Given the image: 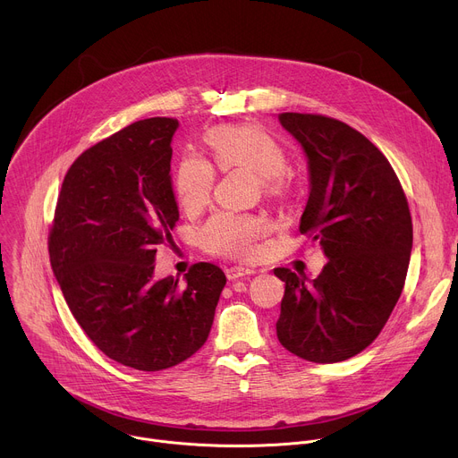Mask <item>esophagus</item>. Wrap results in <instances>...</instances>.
Returning <instances> with one entry per match:
<instances>
[{
  "label": "esophagus",
  "mask_w": 458,
  "mask_h": 458,
  "mask_svg": "<svg viewBox=\"0 0 458 458\" xmlns=\"http://www.w3.org/2000/svg\"><path fill=\"white\" fill-rule=\"evenodd\" d=\"M251 274H253V270L242 268V267H232V268L226 270V277H228L230 281H237V279H242V277L251 276Z\"/></svg>",
  "instance_id": "1"
}]
</instances>
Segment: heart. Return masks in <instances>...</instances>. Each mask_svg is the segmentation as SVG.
<instances>
[{"mask_svg": "<svg viewBox=\"0 0 458 458\" xmlns=\"http://www.w3.org/2000/svg\"><path fill=\"white\" fill-rule=\"evenodd\" d=\"M214 161L221 170L248 168L255 172L260 186L270 198H288L292 179L286 174V152L277 140L263 128L251 124L216 126L207 134ZM216 184L214 165L198 154H186L174 175V191L179 207L186 214L201 212L212 199ZM270 232L263 217L219 212L199 230L201 246L232 259H251L259 242Z\"/></svg>", "mask_w": 458, "mask_h": 458, "instance_id": "heart-1", "label": "heart"}]
</instances>
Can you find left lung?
<instances>
[{
	"label": "left lung",
	"mask_w": 458,
	"mask_h": 458,
	"mask_svg": "<svg viewBox=\"0 0 458 458\" xmlns=\"http://www.w3.org/2000/svg\"><path fill=\"white\" fill-rule=\"evenodd\" d=\"M308 157L301 233L328 263L308 281L288 268L277 339L310 362L346 360L368 348L394 311L408 274L413 225L397 174L355 128L317 114H279Z\"/></svg>",
	"instance_id": "obj_1"
}]
</instances>
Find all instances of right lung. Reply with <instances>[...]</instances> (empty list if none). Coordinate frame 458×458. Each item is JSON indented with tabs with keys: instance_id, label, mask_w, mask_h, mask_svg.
I'll return each mask as SVG.
<instances>
[{
	"instance_id": "1",
	"label": "right lung",
	"mask_w": 458,
	"mask_h": 458,
	"mask_svg": "<svg viewBox=\"0 0 458 458\" xmlns=\"http://www.w3.org/2000/svg\"><path fill=\"white\" fill-rule=\"evenodd\" d=\"M172 117L136 121L85 150L63 179L48 235L52 272L89 339L140 371L172 368L208 339L226 284L212 263L154 279L179 210Z\"/></svg>"
}]
</instances>
